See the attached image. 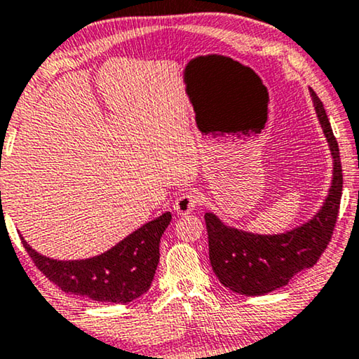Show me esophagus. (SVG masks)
Here are the masks:
<instances>
[{"label": "esophagus", "instance_id": "esophagus-1", "mask_svg": "<svg viewBox=\"0 0 359 359\" xmlns=\"http://www.w3.org/2000/svg\"><path fill=\"white\" fill-rule=\"evenodd\" d=\"M198 194L194 190L190 191H185V194H182L180 196H177V200L174 201V211L180 216H185V215H190L191 211L195 210L196 203H198Z\"/></svg>", "mask_w": 359, "mask_h": 359}]
</instances>
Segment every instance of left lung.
I'll return each instance as SVG.
<instances>
[{
  "label": "left lung",
  "instance_id": "obj_1",
  "mask_svg": "<svg viewBox=\"0 0 359 359\" xmlns=\"http://www.w3.org/2000/svg\"><path fill=\"white\" fill-rule=\"evenodd\" d=\"M309 90L333 158V179L322 208L299 228L273 236L231 228L216 215L205 213L211 266L218 280L237 294L262 296L286 286L296 273L317 264L332 239L343 189L340 149L324 104Z\"/></svg>",
  "mask_w": 359,
  "mask_h": 359
}]
</instances>
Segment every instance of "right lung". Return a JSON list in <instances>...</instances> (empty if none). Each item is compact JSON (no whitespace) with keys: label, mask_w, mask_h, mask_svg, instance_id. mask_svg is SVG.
<instances>
[{"label":"right lung","mask_w":359,"mask_h":359,"mask_svg":"<svg viewBox=\"0 0 359 359\" xmlns=\"http://www.w3.org/2000/svg\"><path fill=\"white\" fill-rule=\"evenodd\" d=\"M170 219L169 211L163 213L112 249L86 260L48 259L21 239L35 266L62 291L99 302L127 304L149 290L159 264L161 236Z\"/></svg>","instance_id":"1"}]
</instances>
